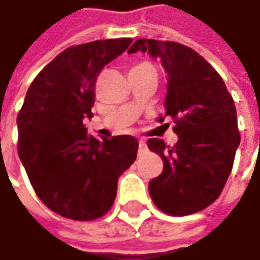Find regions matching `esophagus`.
I'll return each mask as SVG.
<instances>
[{"instance_id": "esophagus-1", "label": "esophagus", "mask_w": 260, "mask_h": 260, "mask_svg": "<svg viewBox=\"0 0 260 260\" xmlns=\"http://www.w3.org/2000/svg\"><path fill=\"white\" fill-rule=\"evenodd\" d=\"M138 149H139V154H144V152H147V149H148L147 142L141 139V141H139V148H138Z\"/></svg>"}]
</instances>
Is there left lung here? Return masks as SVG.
I'll return each instance as SVG.
<instances>
[{
  "instance_id": "left-lung-1",
  "label": "left lung",
  "mask_w": 260,
  "mask_h": 260,
  "mask_svg": "<svg viewBox=\"0 0 260 260\" xmlns=\"http://www.w3.org/2000/svg\"><path fill=\"white\" fill-rule=\"evenodd\" d=\"M148 53L167 75L166 112L174 119L178 141L167 147L162 139H148L158 154L162 173L148 184L159 210L187 216L206 209L228 181L240 144L236 108L220 75L190 47L175 41L139 39L128 53Z\"/></svg>"
}]
</instances>
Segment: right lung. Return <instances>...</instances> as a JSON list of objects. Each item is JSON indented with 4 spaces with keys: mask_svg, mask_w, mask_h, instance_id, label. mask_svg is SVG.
Listing matches in <instances>:
<instances>
[{
    "mask_svg": "<svg viewBox=\"0 0 260 260\" xmlns=\"http://www.w3.org/2000/svg\"><path fill=\"white\" fill-rule=\"evenodd\" d=\"M132 39L96 40L69 47L32 80L17 116L18 155L32 188L50 210L94 220L112 207L118 178L135 161L129 135L96 139L90 119L96 79Z\"/></svg>",
    "mask_w": 260,
    "mask_h": 260,
    "instance_id": "right-lung-1",
    "label": "right lung"
}]
</instances>
